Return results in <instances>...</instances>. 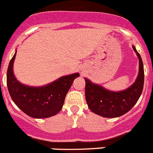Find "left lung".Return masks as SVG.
Wrapping results in <instances>:
<instances>
[{
	"instance_id": "obj_1",
	"label": "left lung",
	"mask_w": 153,
	"mask_h": 153,
	"mask_svg": "<svg viewBox=\"0 0 153 153\" xmlns=\"http://www.w3.org/2000/svg\"><path fill=\"white\" fill-rule=\"evenodd\" d=\"M133 49L139 59V73L134 83L126 90L112 91L85 78V98L93 113L103 117H118L130 111L138 101L143 89V63L134 46Z\"/></svg>"
}]
</instances>
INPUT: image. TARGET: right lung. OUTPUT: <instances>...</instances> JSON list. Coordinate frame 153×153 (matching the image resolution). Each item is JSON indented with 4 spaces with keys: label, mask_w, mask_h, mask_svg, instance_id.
Wrapping results in <instances>:
<instances>
[{
    "label": "right lung",
    "mask_w": 153,
    "mask_h": 153,
    "mask_svg": "<svg viewBox=\"0 0 153 153\" xmlns=\"http://www.w3.org/2000/svg\"><path fill=\"white\" fill-rule=\"evenodd\" d=\"M16 51L9 63L7 72L8 91L13 102L23 112L33 118H48L61 111L65 98L74 80L79 73L58 78L42 87H33L20 83L13 74V62Z\"/></svg>",
    "instance_id": "add662e5"
}]
</instances>
